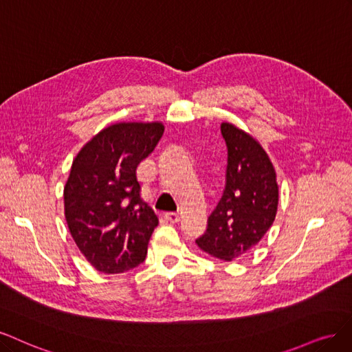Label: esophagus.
<instances>
[{"instance_id": "34e87169", "label": "esophagus", "mask_w": 352, "mask_h": 352, "mask_svg": "<svg viewBox=\"0 0 352 352\" xmlns=\"http://www.w3.org/2000/svg\"><path fill=\"white\" fill-rule=\"evenodd\" d=\"M164 218H165L168 222L177 223V222L179 221V214H178V213H175V212H168V213H165V214H164Z\"/></svg>"}]
</instances>
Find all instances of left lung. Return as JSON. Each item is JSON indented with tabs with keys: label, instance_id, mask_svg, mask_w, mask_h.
<instances>
[{
	"label": "left lung",
	"instance_id": "8db88e82",
	"mask_svg": "<svg viewBox=\"0 0 352 352\" xmlns=\"http://www.w3.org/2000/svg\"><path fill=\"white\" fill-rule=\"evenodd\" d=\"M228 149L225 188L196 243L225 262L247 253L262 240L278 210L276 174L263 147L230 122L221 124Z\"/></svg>",
	"mask_w": 352,
	"mask_h": 352
}]
</instances>
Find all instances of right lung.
I'll list each match as a JSON object with an SVG mask.
<instances>
[{"mask_svg": "<svg viewBox=\"0 0 352 352\" xmlns=\"http://www.w3.org/2000/svg\"><path fill=\"white\" fill-rule=\"evenodd\" d=\"M162 134L161 122L114 124L73 161L64 187L65 221L78 250L102 274H122L146 257L157 217L140 199L135 168Z\"/></svg>", "mask_w": 352, "mask_h": 352, "instance_id": "1", "label": "right lung"}]
</instances>
